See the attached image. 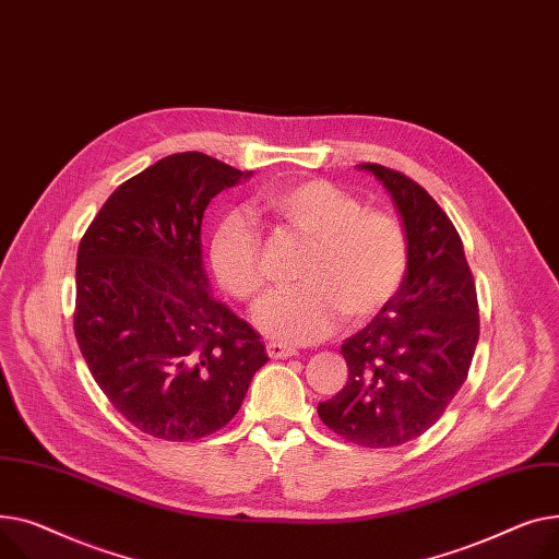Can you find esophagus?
<instances>
[{
    "label": "esophagus",
    "instance_id": "34e87169",
    "mask_svg": "<svg viewBox=\"0 0 559 559\" xmlns=\"http://www.w3.org/2000/svg\"><path fill=\"white\" fill-rule=\"evenodd\" d=\"M266 352H269L271 358H288V356L295 354V347H290L286 343H280V341H269Z\"/></svg>",
    "mask_w": 559,
    "mask_h": 559
}]
</instances>
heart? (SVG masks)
I'll use <instances>...</instances> for the list:
<instances>
[{
	"label": "heart",
	"instance_id": "heart-1",
	"mask_svg": "<svg viewBox=\"0 0 559 559\" xmlns=\"http://www.w3.org/2000/svg\"><path fill=\"white\" fill-rule=\"evenodd\" d=\"M261 207L288 233L309 241L300 286L271 293L254 320L269 336L316 343L334 334L343 316L352 322L377 316L404 284L411 246L402 221L364 207L356 195L320 178L269 189ZM210 259L216 280L241 302H257L266 288L264 241L239 212L214 229Z\"/></svg>",
	"mask_w": 559,
	"mask_h": 559
}]
</instances>
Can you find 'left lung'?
I'll use <instances>...</instances> for the list:
<instances>
[{
  "mask_svg": "<svg viewBox=\"0 0 559 559\" xmlns=\"http://www.w3.org/2000/svg\"><path fill=\"white\" fill-rule=\"evenodd\" d=\"M395 201L411 259L402 288L341 352L349 377L318 404L341 438L370 449L400 447L442 417L467 379L478 343L476 282L447 212L408 176L368 162Z\"/></svg>",
  "mask_w": 559,
  "mask_h": 559,
  "instance_id": "left-lung-1",
  "label": "left lung"
}]
</instances>
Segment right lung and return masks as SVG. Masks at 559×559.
I'll return each instance as SVG.
<instances>
[{
	"instance_id": "add662e5",
	"label": "right lung",
	"mask_w": 559,
	"mask_h": 559,
	"mask_svg": "<svg viewBox=\"0 0 559 559\" xmlns=\"http://www.w3.org/2000/svg\"><path fill=\"white\" fill-rule=\"evenodd\" d=\"M248 174L205 153L121 182L76 254L74 334L108 402L142 433L187 442L233 419L266 347L214 300L201 259L210 201Z\"/></svg>"
}]
</instances>
